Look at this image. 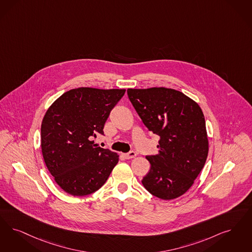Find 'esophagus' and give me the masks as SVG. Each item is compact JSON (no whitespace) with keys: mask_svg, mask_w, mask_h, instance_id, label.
Returning a JSON list of instances; mask_svg holds the SVG:
<instances>
[{"mask_svg":"<svg viewBox=\"0 0 252 252\" xmlns=\"http://www.w3.org/2000/svg\"><path fill=\"white\" fill-rule=\"evenodd\" d=\"M136 152L135 151H130L129 153H126V154H123V157L126 158V159H130V158H135L136 157Z\"/></svg>","mask_w":252,"mask_h":252,"instance_id":"esophagus-1","label":"esophagus"}]
</instances>
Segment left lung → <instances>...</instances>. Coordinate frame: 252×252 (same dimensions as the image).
I'll return each mask as SVG.
<instances>
[{
  "label": "left lung",
  "mask_w": 252,
  "mask_h": 252,
  "mask_svg": "<svg viewBox=\"0 0 252 252\" xmlns=\"http://www.w3.org/2000/svg\"><path fill=\"white\" fill-rule=\"evenodd\" d=\"M127 95L144 126L159 136L158 154L141 183L152 195L172 200L188 191L208 155L204 115L200 106L179 91L154 87L127 89Z\"/></svg>",
  "instance_id": "8db88e82"
}]
</instances>
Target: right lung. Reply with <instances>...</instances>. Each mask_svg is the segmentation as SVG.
I'll use <instances>...</instances> for the list:
<instances>
[{
	"instance_id": "right-lung-1",
	"label": "right lung",
	"mask_w": 252,
	"mask_h": 252,
	"mask_svg": "<svg viewBox=\"0 0 252 252\" xmlns=\"http://www.w3.org/2000/svg\"><path fill=\"white\" fill-rule=\"evenodd\" d=\"M125 89L89 87L63 94L46 112L41 125L44 161L63 190L85 196L108 180L118 163L116 153L97 147L91 141L104 135V126Z\"/></svg>"
}]
</instances>
